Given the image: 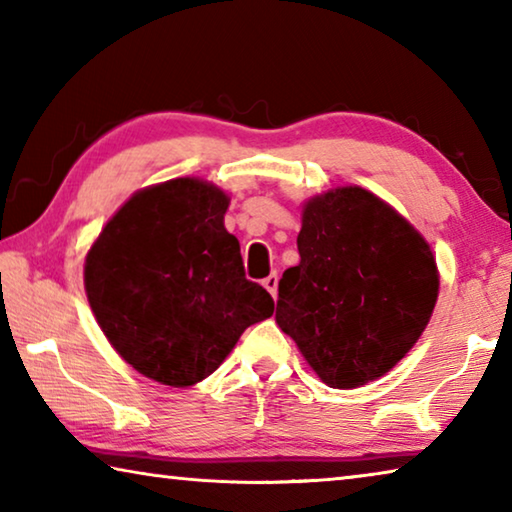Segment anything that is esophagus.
<instances>
[{
    "mask_svg": "<svg viewBox=\"0 0 512 512\" xmlns=\"http://www.w3.org/2000/svg\"><path fill=\"white\" fill-rule=\"evenodd\" d=\"M262 284H264V289H266L268 293H271L273 298L277 296V273H271L268 277H264Z\"/></svg>",
    "mask_w": 512,
    "mask_h": 512,
    "instance_id": "esophagus-1",
    "label": "esophagus"
}]
</instances>
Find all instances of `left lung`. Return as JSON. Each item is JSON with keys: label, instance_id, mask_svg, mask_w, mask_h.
<instances>
[{"label": "left lung", "instance_id": "8db88e82", "mask_svg": "<svg viewBox=\"0 0 512 512\" xmlns=\"http://www.w3.org/2000/svg\"><path fill=\"white\" fill-rule=\"evenodd\" d=\"M298 253L277 287V325L327 386L384 377L436 307L440 275L427 239L379 196L345 185L302 205Z\"/></svg>", "mask_w": 512, "mask_h": 512}]
</instances>
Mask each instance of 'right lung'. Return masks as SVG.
Returning a JSON list of instances; mask_svg holds the SVG:
<instances>
[{
	"mask_svg": "<svg viewBox=\"0 0 512 512\" xmlns=\"http://www.w3.org/2000/svg\"><path fill=\"white\" fill-rule=\"evenodd\" d=\"M230 196L201 178L135 192L85 255V293L101 332L140 375L194 386L221 366L244 329L273 316L246 280L223 225Z\"/></svg>",
	"mask_w": 512,
	"mask_h": 512,
	"instance_id": "1",
	"label": "right lung"
}]
</instances>
